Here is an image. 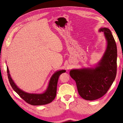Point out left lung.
Instances as JSON below:
<instances>
[{"label":"left lung","mask_w":123,"mask_h":123,"mask_svg":"<svg viewBox=\"0 0 123 123\" xmlns=\"http://www.w3.org/2000/svg\"><path fill=\"white\" fill-rule=\"evenodd\" d=\"M107 40V47L101 59L95 67L72 69L70 75L76 83L80 96L86 100L100 98L108 91L117 74V45L109 29L101 28Z\"/></svg>","instance_id":"left-lung-1"}]
</instances>
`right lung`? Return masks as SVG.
I'll use <instances>...</instances> for the list:
<instances>
[{
    "mask_svg": "<svg viewBox=\"0 0 123 123\" xmlns=\"http://www.w3.org/2000/svg\"><path fill=\"white\" fill-rule=\"evenodd\" d=\"M7 72L10 85L12 89L14 90V91L28 104L31 105L38 106L46 105L53 101L56 96L57 86L58 79H59L60 75L63 73H65L66 70H61L57 71L55 72L51 77L47 89L45 90L44 92L41 94L29 93L21 90L17 87L13 80L11 78L9 73V69L7 66Z\"/></svg>",
    "mask_w": 123,
    "mask_h": 123,
    "instance_id": "1",
    "label": "right lung"
}]
</instances>
